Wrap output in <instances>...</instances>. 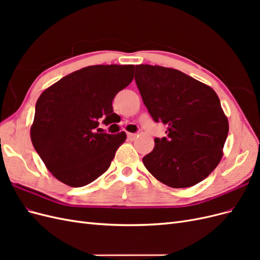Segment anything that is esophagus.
<instances>
[{"mask_svg": "<svg viewBox=\"0 0 260 260\" xmlns=\"http://www.w3.org/2000/svg\"><path fill=\"white\" fill-rule=\"evenodd\" d=\"M128 139L130 140V141H133V140H136V138H137V135H136V133H128Z\"/></svg>", "mask_w": 260, "mask_h": 260, "instance_id": "obj_1", "label": "esophagus"}]
</instances>
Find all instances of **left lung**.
Returning a JSON list of instances; mask_svg holds the SVG:
<instances>
[{
    "mask_svg": "<svg viewBox=\"0 0 260 260\" xmlns=\"http://www.w3.org/2000/svg\"><path fill=\"white\" fill-rule=\"evenodd\" d=\"M136 82L148 113L168 129L143 157L145 168L170 187L207 178L223 156L229 121L209 85L177 69L136 66Z\"/></svg>",
    "mask_w": 260,
    "mask_h": 260,
    "instance_id": "8db88e82",
    "label": "left lung"
}]
</instances>
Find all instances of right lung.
<instances>
[{
	"mask_svg": "<svg viewBox=\"0 0 260 260\" xmlns=\"http://www.w3.org/2000/svg\"><path fill=\"white\" fill-rule=\"evenodd\" d=\"M133 65L88 66L44 90L36 104L30 128L34 147L45 167L73 187L93 182L111 166L127 139L99 133V120L113 113L116 94L133 80Z\"/></svg>",
	"mask_w": 260,
	"mask_h": 260,
	"instance_id": "right-lung-1",
	"label": "right lung"
}]
</instances>
